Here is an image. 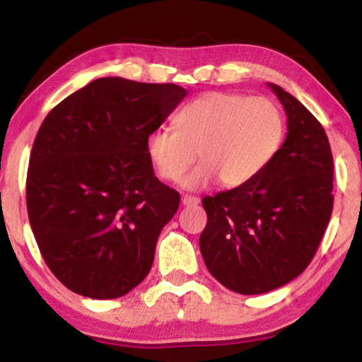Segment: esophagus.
<instances>
[{
	"label": "esophagus",
	"instance_id": "34e87169",
	"mask_svg": "<svg viewBox=\"0 0 362 362\" xmlns=\"http://www.w3.org/2000/svg\"><path fill=\"white\" fill-rule=\"evenodd\" d=\"M181 202H182V206H186V207H191V206H196V204H199V197H196V196H187V194H185L181 197Z\"/></svg>",
	"mask_w": 362,
	"mask_h": 362
}]
</instances>
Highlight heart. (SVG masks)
<instances>
[{"label": "heart", "instance_id": "1", "mask_svg": "<svg viewBox=\"0 0 362 362\" xmlns=\"http://www.w3.org/2000/svg\"><path fill=\"white\" fill-rule=\"evenodd\" d=\"M175 127H160L146 138V153L165 181L182 177L186 189H201L221 180L237 187L254 180L279 153L285 122L275 102L242 93L209 92L186 103Z\"/></svg>", "mask_w": 362, "mask_h": 362}]
</instances>
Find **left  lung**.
<instances>
[{
  "label": "left lung",
  "mask_w": 362,
  "mask_h": 362,
  "mask_svg": "<svg viewBox=\"0 0 362 362\" xmlns=\"http://www.w3.org/2000/svg\"><path fill=\"white\" fill-rule=\"evenodd\" d=\"M286 113V138L259 176L206 196L199 247L226 288L259 295L296 279L316 254L333 212V155L303 103L269 83Z\"/></svg>",
  "instance_id": "left-lung-1"
}]
</instances>
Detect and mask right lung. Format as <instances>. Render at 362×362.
<instances>
[{"label":"right lung","instance_id":"obj_1","mask_svg":"<svg viewBox=\"0 0 362 362\" xmlns=\"http://www.w3.org/2000/svg\"><path fill=\"white\" fill-rule=\"evenodd\" d=\"M186 90L175 83L102 77L44 118L26 180L42 259L74 293L127 295L148 275L180 194L158 180L146 138Z\"/></svg>","mask_w":362,"mask_h":362}]
</instances>
